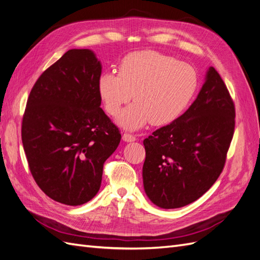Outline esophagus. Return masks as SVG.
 Listing matches in <instances>:
<instances>
[{"label": "esophagus", "mask_w": 260, "mask_h": 260, "mask_svg": "<svg viewBox=\"0 0 260 260\" xmlns=\"http://www.w3.org/2000/svg\"><path fill=\"white\" fill-rule=\"evenodd\" d=\"M122 140L124 141V142H135V141H136L137 139H136L135 136L130 135V133H123Z\"/></svg>", "instance_id": "1"}]
</instances>
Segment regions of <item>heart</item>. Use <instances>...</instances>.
<instances>
[{"instance_id": "b5f03b06", "label": "heart", "mask_w": 260, "mask_h": 260, "mask_svg": "<svg viewBox=\"0 0 260 260\" xmlns=\"http://www.w3.org/2000/svg\"><path fill=\"white\" fill-rule=\"evenodd\" d=\"M198 77L194 68L183 61L156 51L128 54L117 74L100 78L99 92L106 112L117 116L132 99L131 105L118 118L129 130L142 128L147 122L161 125L176 120L193 98Z\"/></svg>"}]
</instances>
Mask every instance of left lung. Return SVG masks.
<instances>
[{"instance_id": "8db88e82", "label": "left lung", "mask_w": 260, "mask_h": 260, "mask_svg": "<svg viewBox=\"0 0 260 260\" xmlns=\"http://www.w3.org/2000/svg\"><path fill=\"white\" fill-rule=\"evenodd\" d=\"M234 103L214 67L187 111L143 141L148 199L179 208L206 193L222 172L235 125Z\"/></svg>"}]
</instances>
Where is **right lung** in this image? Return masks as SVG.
<instances>
[{
  "label": "right lung",
  "mask_w": 260,
  "mask_h": 260,
  "mask_svg": "<svg viewBox=\"0 0 260 260\" xmlns=\"http://www.w3.org/2000/svg\"><path fill=\"white\" fill-rule=\"evenodd\" d=\"M102 65L91 50H69L39 77L21 140L35 181L58 203L78 206L100 190L105 160L121 135L101 106Z\"/></svg>",
  "instance_id": "add662e5"
}]
</instances>
